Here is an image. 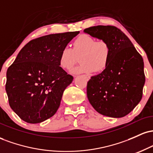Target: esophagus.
Instances as JSON below:
<instances>
[{
    "mask_svg": "<svg viewBox=\"0 0 153 153\" xmlns=\"http://www.w3.org/2000/svg\"><path fill=\"white\" fill-rule=\"evenodd\" d=\"M85 77L88 79H88L90 78V76H89V75H85Z\"/></svg>",
    "mask_w": 153,
    "mask_h": 153,
    "instance_id": "1",
    "label": "esophagus"
}]
</instances>
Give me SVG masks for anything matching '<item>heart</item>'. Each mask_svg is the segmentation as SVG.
I'll return each instance as SVG.
<instances>
[{"mask_svg": "<svg viewBox=\"0 0 153 153\" xmlns=\"http://www.w3.org/2000/svg\"><path fill=\"white\" fill-rule=\"evenodd\" d=\"M73 50L65 47L59 56V65L61 68L70 70L74 65L76 56H80V65L72 70V74L92 73L95 70L101 71L105 69L110 56V47L103 39L96 40L88 34H81L73 42Z\"/></svg>", "mask_w": 153, "mask_h": 153, "instance_id": "b5f03b06", "label": "heart"}]
</instances>
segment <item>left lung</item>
I'll list each match as a JSON object with an SVG mask.
<instances>
[{"instance_id":"obj_1","label":"left lung","mask_w":153,"mask_h":153,"mask_svg":"<svg viewBox=\"0 0 153 153\" xmlns=\"http://www.w3.org/2000/svg\"><path fill=\"white\" fill-rule=\"evenodd\" d=\"M83 32L105 40L110 47L106 68L88 82L89 102L102 115L112 118L125 117L143 97L145 82L143 57L129 39L115 26H92Z\"/></svg>"}]
</instances>
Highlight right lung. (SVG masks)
I'll use <instances>...</instances> for the list:
<instances>
[{"mask_svg":"<svg viewBox=\"0 0 153 153\" xmlns=\"http://www.w3.org/2000/svg\"><path fill=\"white\" fill-rule=\"evenodd\" d=\"M80 31L49 34L27 43L6 73V91L12 110L22 120L37 124L58 109L73 82L59 65L61 50Z\"/></svg>","mask_w":153,"mask_h":153,"instance_id":"right-lung-1","label":"right lung"}]
</instances>
